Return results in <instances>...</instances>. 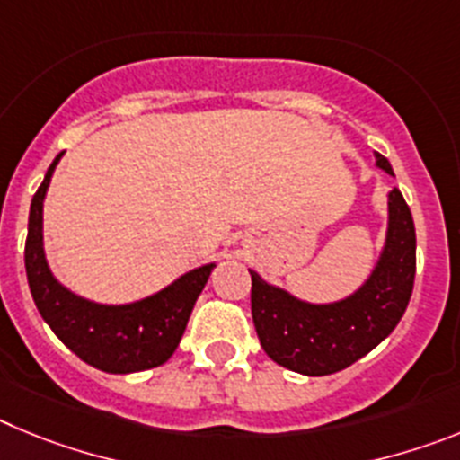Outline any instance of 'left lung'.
I'll return each instance as SVG.
<instances>
[{"label": "left lung", "mask_w": 460, "mask_h": 460, "mask_svg": "<svg viewBox=\"0 0 460 460\" xmlns=\"http://www.w3.org/2000/svg\"><path fill=\"white\" fill-rule=\"evenodd\" d=\"M377 165L394 174L377 154ZM251 271V270H249ZM417 271V237L401 190L389 193V233L380 265L357 295L329 306H311L267 286L251 271V313L267 355L295 373L343 371L387 339L403 318Z\"/></svg>", "instance_id": "8db88e82"}]
</instances>
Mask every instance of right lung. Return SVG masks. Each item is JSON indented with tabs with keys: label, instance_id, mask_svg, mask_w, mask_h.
<instances>
[{
	"label": "right lung",
	"instance_id": "1",
	"mask_svg": "<svg viewBox=\"0 0 460 460\" xmlns=\"http://www.w3.org/2000/svg\"><path fill=\"white\" fill-rule=\"evenodd\" d=\"M62 154L48 168L30 209L24 270L34 304L68 350L105 373H136L161 367L177 350L186 323L214 265L200 267L172 286L128 306L84 302L52 279L43 258V198Z\"/></svg>",
	"mask_w": 460,
	"mask_h": 460
}]
</instances>
